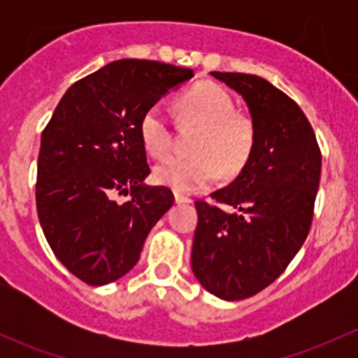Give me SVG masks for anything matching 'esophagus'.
<instances>
[{"label":"esophagus","instance_id":"obj_1","mask_svg":"<svg viewBox=\"0 0 358 358\" xmlns=\"http://www.w3.org/2000/svg\"><path fill=\"white\" fill-rule=\"evenodd\" d=\"M175 201H176V204H189V202H192L190 197L183 196V194H178V192L175 194Z\"/></svg>","mask_w":358,"mask_h":358}]
</instances>
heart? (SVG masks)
<instances>
[{
    "mask_svg": "<svg viewBox=\"0 0 358 358\" xmlns=\"http://www.w3.org/2000/svg\"><path fill=\"white\" fill-rule=\"evenodd\" d=\"M180 117L201 126L192 152L196 156H173L159 162L154 178L159 185L176 192H197L222 176H236L255 154L258 131L248 114L236 110L232 95L216 83H197L178 100ZM143 147L152 157H162L173 145V131L159 106L143 112L138 124Z\"/></svg>",
    "mask_w": 358,
    "mask_h": 358,
    "instance_id": "b5f03b06",
    "label": "heart"
}]
</instances>
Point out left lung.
I'll return each instance as SVG.
<instances>
[{
	"label": "left lung",
	"mask_w": 358,
	"mask_h": 358,
	"mask_svg": "<svg viewBox=\"0 0 358 358\" xmlns=\"http://www.w3.org/2000/svg\"><path fill=\"white\" fill-rule=\"evenodd\" d=\"M211 76L243 95L258 131L251 161L229 187L211 194L215 204L196 201L192 272L211 294L236 301L268 287L305 243L322 154L298 103L266 79L241 72Z\"/></svg>",
	"instance_id": "obj_1"
}]
</instances>
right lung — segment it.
I'll list each match as a JSON object with an SVG mask.
<instances>
[{
	"label": "right lung",
	"instance_id": "add662e5",
	"mask_svg": "<svg viewBox=\"0 0 358 358\" xmlns=\"http://www.w3.org/2000/svg\"><path fill=\"white\" fill-rule=\"evenodd\" d=\"M192 76L156 60H115L76 81L43 129L38 218L52 251L83 282L103 286L128 273L175 202L168 187L143 183L150 168L138 124Z\"/></svg>",
	"mask_w": 358,
	"mask_h": 358
}]
</instances>
